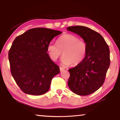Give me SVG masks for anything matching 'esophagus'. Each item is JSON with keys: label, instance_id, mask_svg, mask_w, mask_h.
<instances>
[{"label": "esophagus", "instance_id": "1", "mask_svg": "<svg viewBox=\"0 0 120 120\" xmlns=\"http://www.w3.org/2000/svg\"><path fill=\"white\" fill-rule=\"evenodd\" d=\"M64 70V68H62V67H60V71H62L63 70Z\"/></svg>", "mask_w": 120, "mask_h": 120}]
</instances>
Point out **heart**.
Returning <instances> with one entry per match:
<instances>
[{
	"label": "heart",
	"mask_w": 120,
	"mask_h": 120,
	"mask_svg": "<svg viewBox=\"0 0 120 120\" xmlns=\"http://www.w3.org/2000/svg\"><path fill=\"white\" fill-rule=\"evenodd\" d=\"M47 50L50 58L54 61L64 55L62 63L66 66H77L82 62L87 52V44L78 36L71 34H64L58 38L57 44L50 43Z\"/></svg>",
	"instance_id": "heart-1"
}]
</instances>
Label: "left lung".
Segmentation results:
<instances>
[{"label": "left lung", "instance_id": "obj_1", "mask_svg": "<svg viewBox=\"0 0 120 120\" xmlns=\"http://www.w3.org/2000/svg\"><path fill=\"white\" fill-rule=\"evenodd\" d=\"M67 30L80 36L87 44L84 60L69 69L68 85L75 94L86 96L96 92L102 86L110 64L109 49L100 34L82 26L68 27Z\"/></svg>", "mask_w": 120, "mask_h": 120}]
</instances>
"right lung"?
Listing matches in <instances>:
<instances>
[{
    "label": "right lung",
    "mask_w": 120,
    "mask_h": 120,
    "mask_svg": "<svg viewBox=\"0 0 120 120\" xmlns=\"http://www.w3.org/2000/svg\"><path fill=\"white\" fill-rule=\"evenodd\" d=\"M61 32L50 28H32L13 42L8 52L11 72L21 90L26 94L41 95L49 90L52 79L60 72L51 60L48 45Z\"/></svg>",
    "instance_id": "1"
}]
</instances>
